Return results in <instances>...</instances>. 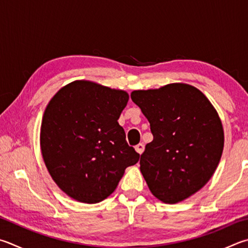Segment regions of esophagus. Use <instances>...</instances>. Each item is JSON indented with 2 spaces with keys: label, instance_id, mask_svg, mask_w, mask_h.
<instances>
[{
  "label": "esophagus",
  "instance_id": "1",
  "mask_svg": "<svg viewBox=\"0 0 248 248\" xmlns=\"http://www.w3.org/2000/svg\"><path fill=\"white\" fill-rule=\"evenodd\" d=\"M134 148H136V151L139 153L140 155H141L142 153H143V151H144V145H143L142 143H139L138 145H136V147H134Z\"/></svg>",
  "mask_w": 248,
  "mask_h": 248
}]
</instances>
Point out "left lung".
I'll return each mask as SVG.
<instances>
[{
  "label": "left lung",
  "instance_id": "obj_1",
  "mask_svg": "<svg viewBox=\"0 0 248 248\" xmlns=\"http://www.w3.org/2000/svg\"><path fill=\"white\" fill-rule=\"evenodd\" d=\"M131 98L153 134L140 159L152 194L166 204L195 194L213 177L222 155L224 136L217 110L199 89L186 83L138 90Z\"/></svg>",
  "mask_w": 248,
  "mask_h": 248
}]
</instances>
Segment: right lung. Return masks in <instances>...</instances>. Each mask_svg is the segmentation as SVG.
I'll return each instance as SVG.
<instances>
[{
    "label": "right lung",
    "instance_id": "add662e5",
    "mask_svg": "<svg viewBox=\"0 0 248 248\" xmlns=\"http://www.w3.org/2000/svg\"><path fill=\"white\" fill-rule=\"evenodd\" d=\"M129 95L85 80L62 88L44 111L40 145L52 179L67 195L95 204L109 196L140 154L118 119Z\"/></svg>",
    "mask_w": 248,
    "mask_h": 248
}]
</instances>
